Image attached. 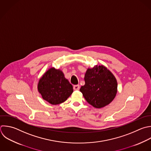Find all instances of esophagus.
<instances>
[{"label":"esophagus","instance_id":"34e87169","mask_svg":"<svg viewBox=\"0 0 151 151\" xmlns=\"http://www.w3.org/2000/svg\"><path fill=\"white\" fill-rule=\"evenodd\" d=\"M74 90H78L80 89V85H75L73 87Z\"/></svg>","mask_w":151,"mask_h":151}]
</instances>
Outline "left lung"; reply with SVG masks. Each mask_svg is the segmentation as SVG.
Returning a JSON list of instances; mask_svg holds the SVG:
<instances>
[{
	"instance_id": "1",
	"label": "left lung",
	"mask_w": 151,
	"mask_h": 151,
	"mask_svg": "<svg viewBox=\"0 0 151 151\" xmlns=\"http://www.w3.org/2000/svg\"><path fill=\"white\" fill-rule=\"evenodd\" d=\"M85 84L80 91L86 101L100 109L110 104L117 91V83L114 75L104 65L88 68L84 76Z\"/></svg>"
}]
</instances>
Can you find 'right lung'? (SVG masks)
<instances>
[{"label":"right lung","mask_w":151,"mask_h":151,"mask_svg":"<svg viewBox=\"0 0 151 151\" xmlns=\"http://www.w3.org/2000/svg\"><path fill=\"white\" fill-rule=\"evenodd\" d=\"M38 90L44 100L53 105L64 102L73 93V86L60 70L50 68L40 79Z\"/></svg>","instance_id":"1"}]
</instances>
